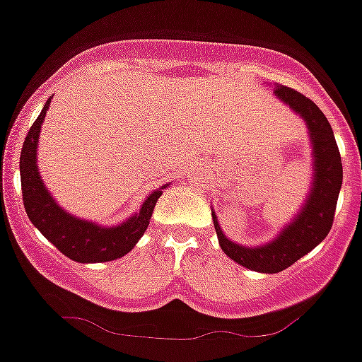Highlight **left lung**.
<instances>
[{
	"label": "left lung",
	"instance_id": "1",
	"mask_svg": "<svg viewBox=\"0 0 362 362\" xmlns=\"http://www.w3.org/2000/svg\"><path fill=\"white\" fill-rule=\"evenodd\" d=\"M274 92L281 101L290 105V108L300 114L310 129L313 158H315L313 159L315 175H313L312 194L306 201L305 209L300 210L292 225L281 232L276 241L257 246V248H246L226 239L223 230L217 225L216 216L212 214L214 226H216L217 239L223 252L241 267L263 272V274H277V272L286 270L328 235L334 225L339 190L343 185L341 153H339L337 141L334 137V130L321 108L313 103L312 99L290 86H276Z\"/></svg>",
	"mask_w": 362,
	"mask_h": 362
}]
</instances>
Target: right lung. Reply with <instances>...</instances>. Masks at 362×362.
I'll return each mask as SVG.
<instances>
[{
    "mask_svg": "<svg viewBox=\"0 0 362 362\" xmlns=\"http://www.w3.org/2000/svg\"><path fill=\"white\" fill-rule=\"evenodd\" d=\"M49 105L50 98L47 99L37 119L32 123L30 130L25 137L23 148H21V158H19L25 212L32 221V225L36 226L57 250L72 261L105 263V261L123 257L124 254L132 250L145 233L153 206L161 197V190L152 192L148 199L143 203L139 214H136L132 219L119 226H112V228H101L94 223L78 219L59 209L45 188L36 165L37 136H40L41 123H43Z\"/></svg>",
    "mask_w": 362,
    "mask_h": 362,
    "instance_id": "obj_1",
    "label": "right lung"
}]
</instances>
